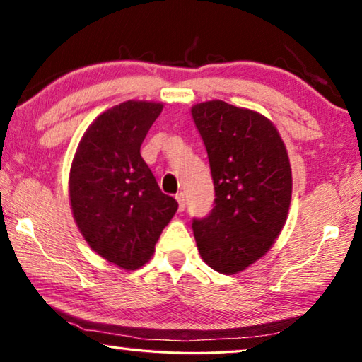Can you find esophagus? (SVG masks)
I'll list each match as a JSON object with an SVG mask.
<instances>
[{
    "label": "esophagus",
    "mask_w": 362,
    "mask_h": 362,
    "mask_svg": "<svg viewBox=\"0 0 362 362\" xmlns=\"http://www.w3.org/2000/svg\"><path fill=\"white\" fill-rule=\"evenodd\" d=\"M175 199L179 201V211H183L185 209V194H183L182 192L175 194Z\"/></svg>",
    "instance_id": "34e87169"
}]
</instances>
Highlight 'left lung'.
Masks as SVG:
<instances>
[{"label": "left lung", "mask_w": 362, "mask_h": 362, "mask_svg": "<svg viewBox=\"0 0 362 362\" xmlns=\"http://www.w3.org/2000/svg\"><path fill=\"white\" fill-rule=\"evenodd\" d=\"M193 121L209 158L216 199L193 218L203 260L235 274L268 252L286 223L292 170L286 145L265 116L223 100L196 103Z\"/></svg>", "instance_id": "left-lung-1"}]
</instances>
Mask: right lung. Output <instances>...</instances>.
<instances>
[{"label":"right lung","instance_id":"obj_1","mask_svg":"<svg viewBox=\"0 0 362 362\" xmlns=\"http://www.w3.org/2000/svg\"><path fill=\"white\" fill-rule=\"evenodd\" d=\"M163 103L127 100L97 116L84 132L70 169V204L90 249L122 269L151 259L177 212L159 189L140 145Z\"/></svg>","mask_w":362,"mask_h":362}]
</instances>
